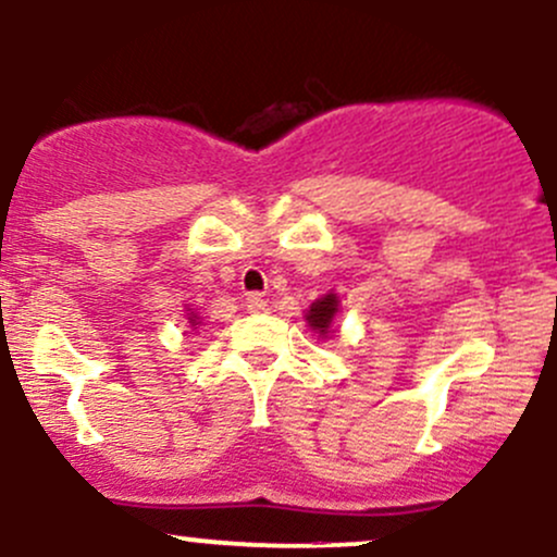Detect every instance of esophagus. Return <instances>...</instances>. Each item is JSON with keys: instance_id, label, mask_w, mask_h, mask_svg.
<instances>
[{"instance_id": "1", "label": "esophagus", "mask_w": 557, "mask_h": 557, "mask_svg": "<svg viewBox=\"0 0 557 557\" xmlns=\"http://www.w3.org/2000/svg\"><path fill=\"white\" fill-rule=\"evenodd\" d=\"M246 307H248V311H253V314H261V311H267L269 304L261 293H250V296L246 298Z\"/></svg>"}]
</instances>
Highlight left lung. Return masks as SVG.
<instances>
[{
	"label": "left lung",
	"instance_id": "8db88e82",
	"mask_svg": "<svg viewBox=\"0 0 557 557\" xmlns=\"http://www.w3.org/2000/svg\"><path fill=\"white\" fill-rule=\"evenodd\" d=\"M335 311H338V298H335V293H327L325 298H320V301L311 304L307 322L317 330V333L325 335L330 330V322H333Z\"/></svg>",
	"mask_w": 557,
	"mask_h": 557
}]
</instances>
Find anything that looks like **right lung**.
<instances>
[{
	"label": "right lung",
	"instance_id": "1",
	"mask_svg": "<svg viewBox=\"0 0 557 557\" xmlns=\"http://www.w3.org/2000/svg\"><path fill=\"white\" fill-rule=\"evenodd\" d=\"M189 322H193V325H195V320H193V317H189Z\"/></svg>",
	"mask_w": 557,
	"mask_h": 557
}]
</instances>
